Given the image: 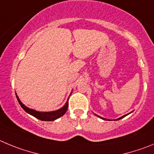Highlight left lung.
<instances>
[{
	"instance_id": "1",
	"label": "left lung",
	"mask_w": 154,
	"mask_h": 154,
	"mask_svg": "<svg viewBox=\"0 0 154 154\" xmlns=\"http://www.w3.org/2000/svg\"><path fill=\"white\" fill-rule=\"evenodd\" d=\"M96 116H98V117H100V119H103V118L100 117V116H97V115H96ZM127 116V115H125V116H122V117H120V118H119V119H116V120H119V119H122V118L125 117V116Z\"/></svg>"
}]
</instances>
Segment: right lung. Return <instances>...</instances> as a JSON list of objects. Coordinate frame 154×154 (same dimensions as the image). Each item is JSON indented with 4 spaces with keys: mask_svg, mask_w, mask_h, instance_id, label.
Returning <instances> with one entry per match:
<instances>
[{
    "mask_svg": "<svg viewBox=\"0 0 154 154\" xmlns=\"http://www.w3.org/2000/svg\"><path fill=\"white\" fill-rule=\"evenodd\" d=\"M17 96V99L18 100L19 103L21 106V107L27 113H29L31 116H34L36 119H39L41 121H48V122H51V121H54L56 119H57L58 118L61 117L62 116H64L65 114V112H67V108H68V100L66 102L65 105L63 106L62 108L56 110V111H52V112H38L35 111L34 109H31L29 108L26 107L25 105L21 103V101L19 99L18 96L16 94Z\"/></svg>",
    "mask_w": 154,
    "mask_h": 154,
    "instance_id": "right-lung-1",
    "label": "right lung"
}]
</instances>
